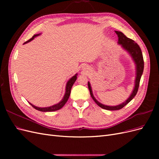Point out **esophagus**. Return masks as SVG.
Returning a JSON list of instances; mask_svg holds the SVG:
<instances>
[{"label":"esophagus","mask_w":159,"mask_h":159,"mask_svg":"<svg viewBox=\"0 0 159 159\" xmlns=\"http://www.w3.org/2000/svg\"><path fill=\"white\" fill-rule=\"evenodd\" d=\"M87 69H88V68H87Z\"/></svg>","instance_id":"esophagus-1"}]
</instances>
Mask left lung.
Listing matches in <instances>:
<instances>
[{
  "label": "left lung",
  "instance_id": "left-lung-1",
  "mask_svg": "<svg viewBox=\"0 0 159 159\" xmlns=\"http://www.w3.org/2000/svg\"><path fill=\"white\" fill-rule=\"evenodd\" d=\"M115 32L117 34L118 36V42H117L118 44L121 45L122 48H123L125 50L127 51L129 53V54L132 57L133 61L134 62V64H135L136 76H135V80H134V86L131 94L130 95L128 99L126 101H125L123 103L117 105H115V106H109V105H103L102 103H101L100 102H99L95 98L94 95L93 94L92 89H91L90 83L89 81H88V88L89 90L90 95L94 102L97 103L98 105H99L100 107H102L104 109L111 110V111L119 110V109H122L134 98V96L136 95L137 93L139 83H140L141 78L144 70L143 57L141 50L140 48V47H139V46L134 40L127 38L121 32H119V31H115Z\"/></svg>",
  "mask_w": 159,
  "mask_h": 159
}]
</instances>
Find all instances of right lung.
<instances>
[{"label":"right lung","instance_id":"1","mask_svg":"<svg viewBox=\"0 0 159 159\" xmlns=\"http://www.w3.org/2000/svg\"><path fill=\"white\" fill-rule=\"evenodd\" d=\"M40 35V34H35L34 35L32 36V38H30V39L29 40H28L27 42L24 43V44H26V43L29 42L30 41H32L34 38L35 37L38 36ZM77 75H78V74H75L73 77H71V78L68 80V82H67L66 84V92H65V94L64 95L63 98H62V99L60 101V102L59 103H57L54 105H52V106H50V107H36L35 106V105H32V103H29L32 106L38 110L40 111H42V112H50V111H57V110H59L60 109L61 107H63L64 105L66 104V103L67 102V101L69 99V97L70 95V93H71V89L72 88V86H73L74 84L75 83V80H77Z\"/></svg>","mask_w":159,"mask_h":159}]
</instances>
